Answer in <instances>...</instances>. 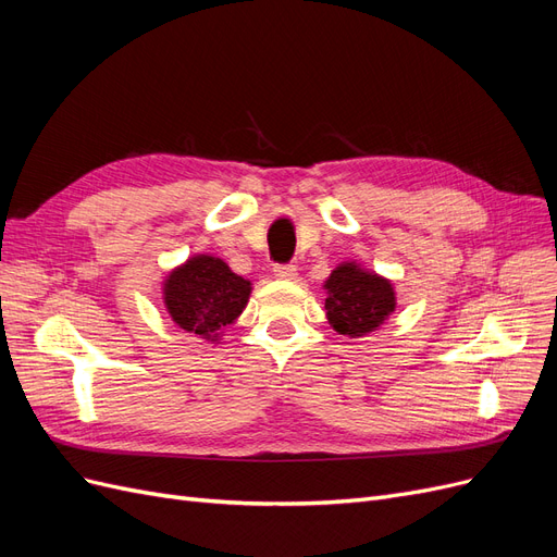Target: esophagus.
<instances>
[{
	"label": "esophagus",
	"instance_id": "esophagus-1",
	"mask_svg": "<svg viewBox=\"0 0 557 557\" xmlns=\"http://www.w3.org/2000/svg\"><path fill=\"white\" fill-rule=\"evenodd\" d=\"M274 276L283 278V281H295L297 278V267L295 264H276Z\"/></svg>",
	"mask_w": 557,
	"mask_h": 557
}]
</instances>
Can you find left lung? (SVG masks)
<instances>
[{
	"label": "left lung",
	"instance_id": "obj_1",
	"mask_svg": "<svg viewBox=\"0 0 557 557\" xmlns=\"http://www.w3.org/2000/svg\"><path fill=\"white\" fill-rule=\"evenodd\" d=\"M324 311L332 327L350 338L375 332L396 309V293L387 278L343 262L324 281Z\"/></svg>",
	"mask_w": 557,
	"mask_h": 557
}]
</instances>
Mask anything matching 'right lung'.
Returning a JSON list of instances; mask_svg holds the SVG:
<instances>
[{
	"mask_svg": "<svg viewBox=\"0 0 557 557\" xmlns=\"http://www.w3.org/2000/svg\"><path fill=\"white\" fill-rule=\"evenodd\" d=\"M251 281L237 276L214 256H196L177 267L163 283L165 309L180 330L219 338L225 324L246 309Z\"/></svg>",
	"mask_w": 557,
	"mask_h": 557,
	"instance_id": "right-lung-1",
	"label": "right lung"
}]
</instances>
